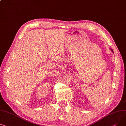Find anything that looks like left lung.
Here are the masks:
<instances>
[{"mask_svg": "<svg viewBox=\"0 0 126 126\" xmlns=\"http://www.w3.org/2000/svg\"><path fill=\"white\" fill-rule=\"evenodd\" d=\"M110 49H111V51H112V52L113 53V50H112V49H111V48H110Z\"/></svg>", "mask_w": 126, "mask_h": 126, "instance_id": "left-lung-1", "label": "left lung"}]
</instances>
